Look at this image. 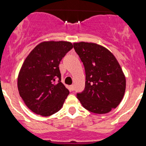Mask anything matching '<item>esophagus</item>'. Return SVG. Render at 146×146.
I'll return each instance as SVG.
<instances>
[{
  "instance_id": "34e87169",
  "label": "esophagus",
  "mask_w": 146,
  "mask_h": 146,
  "mask_svg": "<svg viewBox=\"0 0 146 146\" xmlns=\"http://www.w3.org/2000/svg\"><path fill=\"white\" fill-rule=\"evenodd\" d=\"M69 90H74V86H73V85H71V86H69Z\"/></svg>"
}]
</instances>
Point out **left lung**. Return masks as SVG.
<instances>
[{"instance_id":"8db88e82","label":"left lung","mask_w":146,"mask_h":146,"mask_svg":"<svg viewBox=\"0 0 146 146\" xmlns=\"http://www.w3.org/2000/svg\"><path fill=\"white\" fill-rule=\"evenodd\" d=\"M73 48L86 72L85 88L77 98L90 112H110L119 105L125 90V78L118 60L108 49L96 43H75Z\"/></svg>"}]
</instances>
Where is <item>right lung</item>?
Here are the masks:
<instances>
[{"label": "right lung", "mask_w": 146, "mask_h": 146, "mask_svg": "<svg viewBox=\"0 0 146 146\" xmlns=\"http://www.w3.org/2000/svg\"><path fill=\"white\" fill-rule=\"evenodd\" d=\"M73 47L70 42H43L25 58L18 74V88L25 104L35 113L49 116L63 106L69 90L61 83L59 64Z\"/></svg>", "instance_id": "1"}]
</instances>
